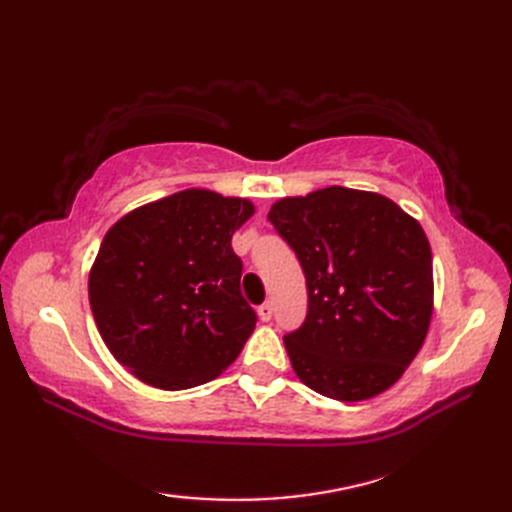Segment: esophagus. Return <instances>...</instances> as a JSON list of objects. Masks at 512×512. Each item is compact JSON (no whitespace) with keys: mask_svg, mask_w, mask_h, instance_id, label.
I'll list each match as a JSON object with an SVG mask.
<instances>
[{"mask_svg":"<svg viewBox=\"0 0 512 512\" xmlns=\"http://www.w3.org/2000/svg\"><path fill=\"white\" fill-rule=\"evenodd\" d=\"M257 314H259V319H262V321H270V319H273V303H262V306H259L257 308Z\"/></svg>","mask_w":512,"mask_h":512,"instance_id":"34e87169","label":"esophagus"}]
</instances>
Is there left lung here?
Masks as SVG:
<instances>
[{
    "instance_id": "1",
    "label": "left lung",
    "mask_w": 512,
    "mask_h": 512,
    "mask_svg": "<svg viewBox=\"0 0 512 512\" xmlns=\"http://www.w3.org/2000/svg\"><path fill=\"white\" fill-rule=\"evenodd\" d=\"M268 220L306 275L308 314L284 336L303 385L343 402L383 394L416 358L433 312L431 246L385 195L328 187Z\"/></svg>"
}]
</instances>
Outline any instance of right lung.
Here are the masks:
<instances>
[{
  "instance_id": "1",
  "label": "right lung",
  "mask_w": 512,
  "mask_h": 512,
  "mask_svg": "<svg viewBox=\"0 0 512 512\" xmlns=\"http://www.w3.org/2000/svg\"><path fill=\"white\" fill-rule=\"evenodd\" d=\"M255 206L189 189L121 217L96 255L90 306L107 350L158 389L209 383L253 334L233 233Z\"/></svg>"
}]
</instances>
